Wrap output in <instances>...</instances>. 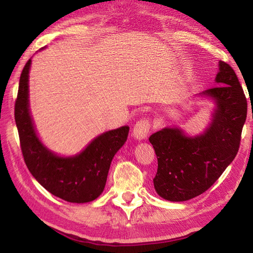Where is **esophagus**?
<instances>
[{
	"instance_id": "34e87169",
	"label": "esophagus",
	"mask_w": 253,
	"mask_h": 253,
	"mask_svg": "<svg viewBox=\"0 0 253 253\" xmlns=\"http://www.w3.org/2000/svg\"><path fill=\"white\" fill-rule=\"evenodd\" d=\"M149 130H151V123L147 118H143L135 124L134 128H132V136L136 139L143 140L147 137Z\"/></svg>"
}]
</instances>
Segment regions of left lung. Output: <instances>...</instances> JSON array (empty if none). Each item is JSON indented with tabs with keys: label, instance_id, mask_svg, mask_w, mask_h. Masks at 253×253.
Here are the masks:
<instances>
[{
	"label": "left lung",
	"instance_id": "1",
	"mask_svg": "<svg viewBox=\"0 0 253 253\" xmlns=\"http://www.w3.org/2000/svg\"><path fill=\"white\" fill-rule=\"evenodd\" d=\"M217 87L200 96L214 102L211 122L200 135L164 127L149 137L157 157L154 187L161 198L183 202L202 194L221 176L239 151L247 118V99L234 70L219 62Z\"/></svg>",
	"mask_w": 253,
	"mask_h": 253
}]
</instances>
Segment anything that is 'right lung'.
Here are the masks:
<instances>
[{
	"mask_svg": "<svg viewBox=\"0 0 253 253\" xmlns=\"http://www.w3.org/2000/svg\"><path fill=\"white\" fill-rule=\"evenodd\" d=\"M31 62L29 59L21 74L14 109L25 164L33 177L57 198L71 203L91 202L104 192L111 161L127 140L129 127L102 132L76 155L61 156L52 152L38 136L30 111Z\"/></svg>",
	"mask_w": 253,
	"mask_h": 253,
	"instance_id": "1",
	"label": "right lung"
}]
</instances>
